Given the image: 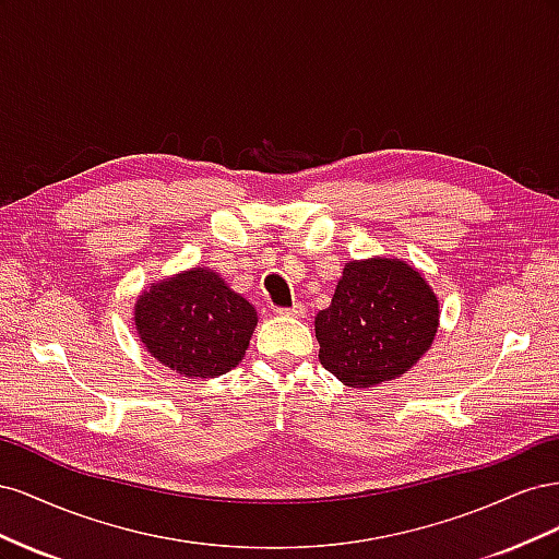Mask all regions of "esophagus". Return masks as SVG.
Segmentation results:
<instances>
[{
	"instance_id": "obj_1",
	"label": "esophagus",
	"mask_w": 559,
	"mask_h": 559,
	"mask_svg": "<svg viewBox=\"0 0 559 559\" xmlns=\"http://www.w3.org/2000/svg\"><path fill=\"white\" fill-rule=\"evenodd\" d=\"M277 314H280V317H294V319H300V317H306V306H300V302H296L294 308H280V310H277Z\"/></svg>"
}]
</instances>
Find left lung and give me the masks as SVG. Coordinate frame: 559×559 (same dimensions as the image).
Here are the masks:
<instances>
[{
  "label": "left lung",
  "mask_w": 559,
  "mask_h": 559,
  "mask_svg": "<svg viewBox=\"0 0 559 559\" xmlns=\"http://www.w3.org/2000/svg\"><path fill=\"white\" fill-rule=\"evenodd\" d=\"M438 319V296L408 261H349L331 306L314 317L319 361L347 386L396 380L425 357Z\"/></svg>",
  "instance_id": "8db88e82"
}]
</instances>
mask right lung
<instances>
[{"mask_svg":"<svg viewBox=\"0 0 559 559\" xmlns=\"http://www.w3.org/2000/svg\"><path fill=\"white\" fill-rule=\"evenodd\" d=\"M259 314L212 267L154 282L134 300V329L146 352L181 378H216L238 366Z\"/></svg>","mask_w":559,"mask_h":559,"instance_id":"right-lung-1","label":"right lung"}]
</instances>
